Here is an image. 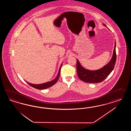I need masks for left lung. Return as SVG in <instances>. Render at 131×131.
Segmentation results:
<instances>
[{"label": "left lung", "mask_w": 131, "mask_h": 131, "mask_svg": "<svg viewBox=\"0 0 131 131\" xmlns=\"http://www.w3.org/2000/svg\"><path fill=\"white\" fill-rule=\"evenodd\" d=\"M103 25L107 28V26ZM108 29V28H107ZM116 61V42L113 53V55L110 62L105 65L103 67L96 70H89L83 67L80 63L79 61L77 59V72L80 79L86 83H98L102 82L114 69Z\"/></svg>", "instance_id": "obj_1"}]
</instances>
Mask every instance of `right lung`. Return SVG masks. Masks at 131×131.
<instances>
[{"label":"right lung","mask_w":131,"mask_h":131,"mask_svg":"<svg viewBox=\"0 0 131 131\" xmlns=\"http://www.w3.org/2000/svg\"><path fill=\"white\" fill-rule=\"evenodd\" d=\"M62 65V63L61 64L60 66V69H59V71L58 73V74L57 76L53 80H52L51 81L45 83H41V84H32V83H30L26 81V82L27 83H28L30 86H31L32 87H34L36 89H39V90H42V89H45L46 88H48L49 87H51L52 85H53L54 84H55L58 81V80L59 78L60 75V69L61 66Z\"/></svg>","instance_id":"right-lung-1"}]
</instances>
